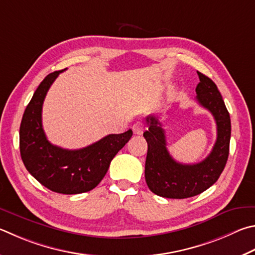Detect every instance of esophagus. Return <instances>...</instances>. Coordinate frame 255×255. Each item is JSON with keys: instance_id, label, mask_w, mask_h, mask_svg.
<instances>
[{"instance_id": "esophagus-1", "label": "esophagus", "mask_w": 255, "mask_h": 255, "mask_svg": "<svg viewBox=\"0 0 255 255\" xmlns=\"http://www.w3.org/2000/svg\"><path fill=\"white\" fill-rule=\"evenodd\" d=\"M132 131L135 135H141V133L143 132V124L140 123V122H137L133 124L132 126Z\"/></svg>"}]
</instances>
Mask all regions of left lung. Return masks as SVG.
I'll use <instances>...</instances> for the list:
<instances>
[{
  "instance_id": "obj_1",
  "label": "left lung",
  "mask_w": 255,
  "mask_h": 255,
  "mask_svg": "<svg viewBox=\"0 0 255 255\" xmlns=\"http://www.w3.org/2000/svg\"><path fill=\"white\" fill-rule=\"evenodd\" d=\"M200 83L196 100L210 112L216 122L217 138L204 160L197 164H182L169 155L166 136L158 117L148 116V130L143 137L148 143L145 178L150 191L166 198H188L206 191L219 179L229 157L231 119L224 100L214 82L197 71Z\"/></svg>"
}]
</instances>
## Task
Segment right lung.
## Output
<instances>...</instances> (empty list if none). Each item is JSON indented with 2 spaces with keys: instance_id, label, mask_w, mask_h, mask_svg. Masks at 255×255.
<instances>
[{
  "instance_id": "right-lung-1",
  "label": "right lung",
  "mask_w": 255,
  "mask_h": 255,
  "mask_svg": "<svg viewBox=\"0 0 255 255\" xmlns=\"http://www.w3.org/2000/svg\"><path fill=\"white\" fill-rule=\"evenodd\" d=\"M62 71L45 77L26 106L20 126V152L27 172L39 183L52 192L71 195L89 192L101 182L132 130L112 133L81 149L52 145L42 127V106L51 85Z\"/></svg>"
}]
</instances>
